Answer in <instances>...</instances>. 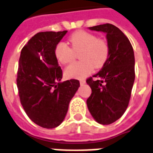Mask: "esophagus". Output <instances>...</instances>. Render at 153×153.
<instances>
[{"label":"esophagus","mask_w":153,"mask_h":153,"mask_svg":"<svg viewBox=\"0 0 153 153\" xmlns=\"http://www.w3.org/2000/svg\"><path fill=\"white\" fill-rule=\"evenodd\" d=\"M80 83H81V85H84V84L85 83V80L81 79V80H80Z\"/></svg>","instance_id":"esophagus-1"}]
</instances>
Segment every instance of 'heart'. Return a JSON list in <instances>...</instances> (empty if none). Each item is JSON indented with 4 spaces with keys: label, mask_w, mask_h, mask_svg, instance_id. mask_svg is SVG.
Returning <instances> with one entry per match:
<instances>
[{
    "label": "heart",
    "mask_w": 153,
    "mask_h": 153,
    "mask_svg": "<svg viewBox=\"0 0 153 153\" xmlns=\"http://www.w3.org/2000/svg\"><path fill=\"white\" fill-rule=\"evenodd\" d=\"M68 40L71 48L60 42L55 48L56 59L63 64L73 61L76 52L81 51L79 56L81 61L72 63L65 69L68 77H85L94 68H101L107 62L110 56V46L104 39H99L95 34L85 30H77L70 35Z\"/></svg>",
    "instance_id": "b5f03b06"
}]
</instances>
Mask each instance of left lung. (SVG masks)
Returning a JSON list of instances; mask_svg holds the SVG:
<instances>
[{
  "label": "left lung",
  "instance_id": "1",
  "mask_svg": "<svg viewBox=\"0 0 153 153\" xmlns=\"http://www.w3.org/2000/svg\"><path fill=\"white\" fill-rule=\"evenodd\" d=\"M89 29L106 34L110 56L101 71L86 80L92 89L87 105L98 123L109 125L121 118L129 104L135 77L134 51L127 36L112 24Z\"/></svg>",
  "mask_w": 153,
  "mask_h": 153
}]
</instances>
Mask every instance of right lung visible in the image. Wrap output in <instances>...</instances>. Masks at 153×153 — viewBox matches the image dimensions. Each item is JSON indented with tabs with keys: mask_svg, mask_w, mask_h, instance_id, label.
Listing matches in <instances>:
<instances>
[{
	"mask_svg": "<svg viewBox=\"0 0 153 153\" xmlns=\"http://www.w3.org/2000/svg\"><path fill=\"white\" fill-rule=\"evenodd\" d=\"M66 33H37L21 51L17 72L21 104L29 118L43 128H55L61 123L80 86L76 79L59 82L62 69L55 48Z\"/></svg>",
	"mask_w": 153,
	"mask_h": 153,
	"instance_id": "right-lung-1",
	"label": "right lung"
}]
</instances>
